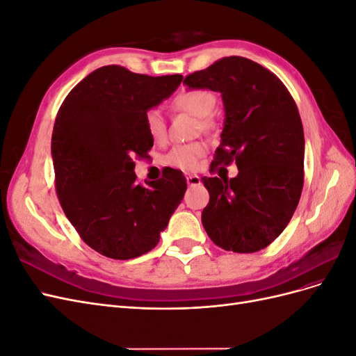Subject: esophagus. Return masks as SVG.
<instances>
[{
	"mask_svg": "<svg viewBox=\"0 0 356 356\" xmlns=\"http://www.w3.org/2000/svg\"><path fill=\"white\" fill-rule=\"evenodd\" d=\"M187 184L190 187H196V186H200L202 184V179L199 175H188L187 177Z\"/></svg>",
	"mask_w": 356,
	"mask_h": 356,
	"instance_id": "obj_1",
	"label": "esophagus"
}]
</instances>
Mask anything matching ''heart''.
Segmentation results:
<instances>
[{
  "label": "heart",
  "instance_id": "1",
  "mask_svg": "<svg viewBox=\"0 0 356 356\" xmlns=\"http://www.w3.org/2000/svg\"><path fill=\"white\" fill-rule=\"evenodd\" d=\"M174 106L178 110L187 111L193 115L202 118V123L207 126L209 124L208 115L212 114L215 106V98L213 95L207 90H182L174 98ZM145 127L149 138L154 143H163L166 138V120L163 114L159 108H152L145 113ZM207 144L204 143H193V144H184L175 147L169 156L166 157V161L169 165L191 170L196 169L199 165V159L207 153Z\"/></svg>",
  "mask_w": 356,
  "mask_h": 356
}]
</instances>
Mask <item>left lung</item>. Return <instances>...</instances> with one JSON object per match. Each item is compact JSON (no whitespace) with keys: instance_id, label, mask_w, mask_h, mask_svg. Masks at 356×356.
Masks as SVG:
<instances>
[{"instance_id":"8db88e82","label":"left lung","mask_w":356,"mask_h":356,"mask_svg":"<svg viewBox=\"0 0 356 356\" xmlns=\"http://www.w3.org/2000/svg\"><path fill=\"white\" fill-rule=\"evenodd\" d=\"M190 90L221 93V144L211 165L236 161L234 178H207L209 203L202 224L225 251L257 252L284 232L303 190L305 132L284 83L260 63L222 58L187 75Z\"/></svg>"}]
</instances>
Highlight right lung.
<instances>
[{
  "mask_svg": "<svg viewBox=\"0 0 356 356\" xmlns=\"http://www.w3.org/2000/svg\"><path fill=\"white\" fill-rule=\"evenodd\" d=\"M182 75L149 77L118 65L95 70L60 105L51 135L56 193L67 218L96 252L114 260L159 243L187 190L181 170L136 182L134 157L153 147L145 113L168 99Z\"/></svg>",
  "mask_w": 356,
  "mask_h": 356,
  "instance_id": "1",
  "label": "right lung"
}]
</instances>
